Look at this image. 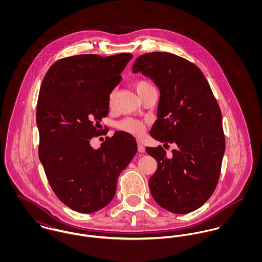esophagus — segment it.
<instances>
[{
	"instance_id": "1",
	"label": "esophagus",
	"mask_w": 262,
	"mask_h": 262,
	"mask_svg": "<svg viewBox=\"0 0 262 262\" xmlns=\"http://www.w3.org/2000/svg\"><path fill=\"white\" fill-rule=\"evenodd\" d=\"M137 144H138V151L141 152V153H143V152L145 151V147H144L143 143H142L141 141H137Z\"/></svg>"
}]
</instances>
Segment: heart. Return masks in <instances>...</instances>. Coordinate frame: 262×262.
<instances>
[{
	"instance_id": "1",
	"label": "heart",
	"mask_w": 262,
	"mask_h": 262,
	"mask_svg": "<svg viewBox=\"0 0 262 262\" xmlns=\"http://www.w3.org/2000/svg\"><path fill=\"white\" fill-rule=\"evenodd\" d=\"M134 86H135V90L137 91V93L139 95L143 90L151 86V84L146 80H138V81L135 82ZM113 99H114V94H111L110 98H109L110 104H112ZM118 128L127 132V133L135 135V136H141L145 132L144 123L141 122V121L135 120V119H125V120L120 121L118 123Z\"/></svg>"
}]
</instances>
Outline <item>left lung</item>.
<instances>
[{
	"label": "left lung",
	"mask_w": 262,
	"mask_h": 262,
	"mask_svg": "<svg viewBox=\"0 0 262 262\" xmlns=\"http://www.w3.org/2000/svg\"><path fill=\"white\" fill-rule=\"evenodd\" d=\"M132 72L149 77L159 89L150 135L178 146L170 157L161 146L146 147L157 161L148 182L151 194L171 213L192 212L209 200L219 181L225 152L220 107L201 70L183 57L146 53L135 60Z\"/></svg>",
	"instance_id": "obj_1"
}]
</instances>
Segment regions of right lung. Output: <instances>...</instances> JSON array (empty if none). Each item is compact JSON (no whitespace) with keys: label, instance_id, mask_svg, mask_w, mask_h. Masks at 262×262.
I'll use <instances>...</instances> for the list:
<instances>
[{"label":"right lung","instance_id":"obj_1","mask_svg":"<svg viewBox=\"0 0 262 262\" xmlns=\"http://www.w3.org/2000/svg\"><path fill=\"white\" fill-rule=\"evenodd\" d=\"M133 57L81 54L50 67L38 97L39 159L57 198L78 213L105 208L117 180L137 151L135 138L116 131L98 149L91 139L109 113V98Z\"/></svg>","mask_w":262,"mask_h":262}]
</instances>
